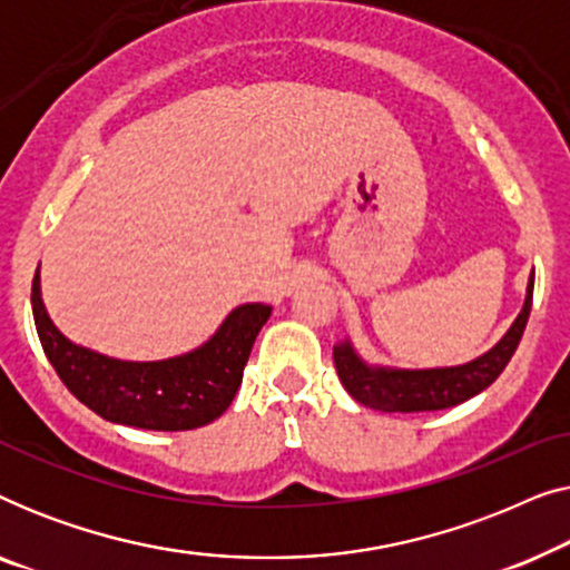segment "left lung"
Listing matches in <instances>:
<instances>
[{
    "label": "left lung",
    "instance_id": "8db88e82",
    "mask_svg": "<svg viewBox=\"0 0 570 570\" xmlns=\"http://www.w3.org/2000/svg\"><path fill=\"white\" fill-rule=\"evenodd\" d=\"M534 272L529 275L524 306L513 318L509 332L488 353L459 365H435V368H396V365L368 363L357 353L353 340L345 337L334 345V365L342 386L365 407L381 412H433L456 407L474 394L485 392L501 376L511 355L517 353L521 334L527 330L532 311Z\"/></svg>",
    "mask_w": 570,
    "mask_h": 570
}]
</instances>
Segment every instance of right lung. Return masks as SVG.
I'll return each instance as SVG.
<instances>
[{
	"label": "right lung",
	"instance_id": "1",
	"mask_svg": "<svg viewBox=\"0 0 570 570\" xmlns=\"http://www.w3.org/2000/svg\"><path fill=\"white\" fill-rule=\"evenodd\" d=\"M30 301L43 353L69 392L108 423L145 431H194L220 417L238 392L256 334L272 314L267 303H244L189 353L166 361H121L59 332L43 306L41 269H36Z\"/></svg>",
	"mask_w": 570,
	"mask_h": 570
}]
</instances>
